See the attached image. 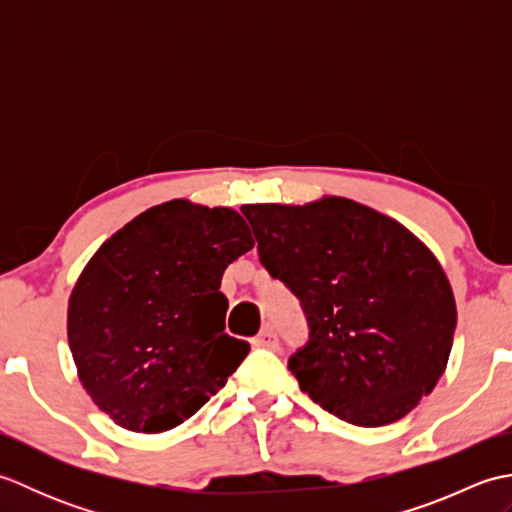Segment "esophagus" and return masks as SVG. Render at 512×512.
Returning <instances> with one entry per match:
<instances>
[{"mask_svg":"<svg viewBox=\"0 0 512 512\" xmlns=\"http://www.w3.org/2000/svg\"><path fill=\"white\" fill-rule=\"evenodd\" d=\"M253 345L255 347H268V350L277 347V332H275L273 325H264V328L259 330V334L253 339Z\"/></svg>","mask_w":512,"mask_h":512,"instance_id":"obj_1","label":"esophagus"}]
</instances>
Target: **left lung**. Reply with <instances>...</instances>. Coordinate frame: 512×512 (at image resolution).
Segmentation results:
<instances>
[{"label":"left lung","instance_id":"obj_1","mask_svg":"<svg viewBox=\"0 0 512 512\" xmlns=\"http://www.w3.org/2000/svg\"><path fill=\"white\" fill-rule=\"evenodd\" d=\"M259 262L299 299L308 341L288 358L301 391L356 427H383L447 367L455 301L431 250L345 198L246 204Z\"/></svg>","mask_w":512,"mask_h":512}]
</instances>
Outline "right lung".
<instances>
[{
  "label": "right lung",
  "instance_id": "add662e5",
  "mask_svg": "<svg viewBox=\"0 0 512 512\" xmlns=\"http://www.w3.org/2000/svg\"><path fill=\"white\" fill-rule=\"evenodd\" d=\"M255 246L244 217L171 200L96 250L76 281L68 341L85 391L129 431L178 427L250 352L224 332L228 264Z\"/></svg>",
  "mask_w": 512,
  "mask_h": 512
}]
</instances>
